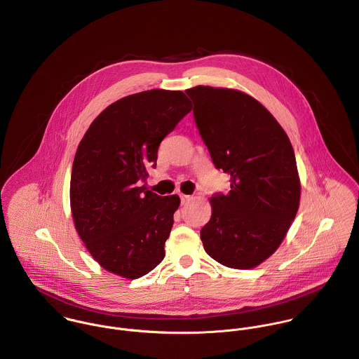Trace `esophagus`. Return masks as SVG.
<instances>
[{
  "instance_id": "1",
  "label": "esophagus",
  "mask_w": 359,
  "mask_h": 359,
  "mask_svg": "<svg viewBox=\"0 0 359 359\" xmlns=\"http://www.w3.org/2000/svg\"><path fill=\"white\" fill-rule=\"evenodd\" d=\"M180 198H181V203L182 205H188L189 202L194 201V196H191V195H181Z\"/></svg>"
}]
</instances>
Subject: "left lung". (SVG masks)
Instances as JSON below:
<instances>
[{
	"mask_svg": "<svg viewBox=\"0 0 359 359\" xmlns=\"http://www.w3.org/2000/svg\"><path fill=\"white\" fill-rule=\"evenodd\" d=\"M185 93L214 165L231 175V191L210 199L211 218L201 231L205 253L229 268H255L276 252L299 210L293 147L253 97L208 86Z\"/></svg>",
	"mask_w": 359,
	"mask_h": 359,
	"instance_id": "1",
	"label": "left lung"
}]
</instances>
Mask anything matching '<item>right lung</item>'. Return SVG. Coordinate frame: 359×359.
<instances>
[{
  "label": "right lung",
  "mask_w": 359,
  "mask_h": 359,
  "mask_svg": "<svg viewBox=\"0 0 359 359\" xmlns=\"http://www.w3.org/2000/svg\"><path fill=\"white\" fill-rule=\"evenodd\" d=\"M192 110L182 91L149 90L109 104L79 144L70 178L76 231L106 271L138 279L164 258L177 195L145 185L160 142Z\"/></svg>",
  "instance_id": "1"
}]
</instances>
